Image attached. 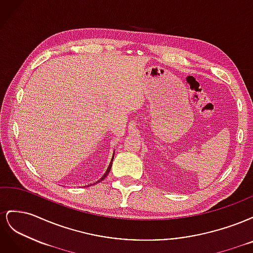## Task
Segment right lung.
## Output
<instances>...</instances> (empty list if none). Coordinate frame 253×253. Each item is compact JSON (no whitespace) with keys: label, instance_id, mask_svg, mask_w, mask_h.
<instances>
[{"label":"right lung","instance_id":"obj_1","mask_svg":"<svg viewBox=\"0 0 253 253\" xmlns=\"http://www.w3.org/2000/svg\"><path fill=\"white\" fill-rule=\"evenodd\" d=\"M113 159H114V158H112V162H111V164H110V166H109V168H108V170H106V171H105L104 175L102 176V177H101L100 179H99V180H97V181H96V182H94V183H97V182H100V181H101V180H102L103 178H105V176H108L109 172L111 171V168H112V164H113ZM94 183H93V185H94Z\"/></svg>","mask_w":253,"mask_h":253}]
</instances>
